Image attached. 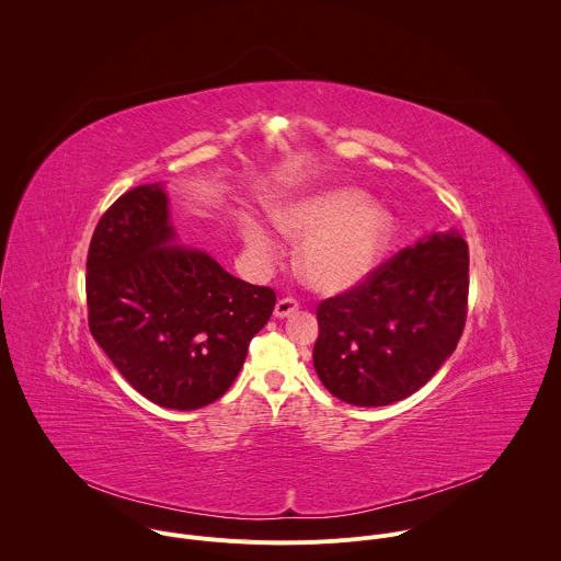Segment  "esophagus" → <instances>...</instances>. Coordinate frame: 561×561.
<instances>
[{
  "label": "esophagus",
  "instance_id": "1",
  "mask_svg": "<svg viewBox=\"0 0 561 561\" xmlns=\"http://www.w3.org/2000/svg\"><path fill=\"white\" fill-rule=\"evenodd\" d=\"M296 309H298V300H294V298H280V300L276 302V307H274V316H276V318H287V316H291Z\"/></svg>",
  "mask_w": 561,
  "mask_h": 561
}]
</instances>
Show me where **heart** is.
Listing matches in <instances>:
<instances>
[{"mask_svg":"<svg viewBox=\"0 0 561 561\" xmlns=\"http://www.w3.org/2000/svg\"><path fill=\"white\" fill-rule=\"evenodd\" d=\"M272 219L287 239L305 241L298 270L324 294H342L364 283L393 234L391 213L357 187L307 191L278 204ZM243 239L261 261L274 259L276 241L261 226L245 221Z\"/></svg>","mask_w":561,"mask_h":561,"instance_id":"b5f03b06","label":"heart"}]
</instances>
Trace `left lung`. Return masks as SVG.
Here are the masks:
<instances>
[{"mask_svg": "<svg viewBox=\"0 0 561 561\" xmlns=\"http://www.w3.org/2000/svg\"><path fill=\"white\" fill-rule=\"evenodd\" d=\"M468 263L459 232H435L322 300L313 366L324 387L348 404L385 407L428 382L463 333Z\"/></svg>", "mask_w": 561, "mask_h": 561, "instance_id": "left-lung-1", "label": "left lung"}]
</instances>
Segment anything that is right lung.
<instances>
[{
	"mask_svg": "<svg viewBox=\"0 0 561 561\" xmlns=\"http://www.w3.org/2000/svg\"><path fill=\"white\" fill-rule=\"evenodd\" d=\"M174 241L161 183L115 199L89 245V329L141 396L191 411L228 391L276 294Z\"/></svg>",
	"mask_w": 561,
	"mask_h": 561,
	"instance_id": "add662e5",
	"label": "right lung"
}]
</instances>
